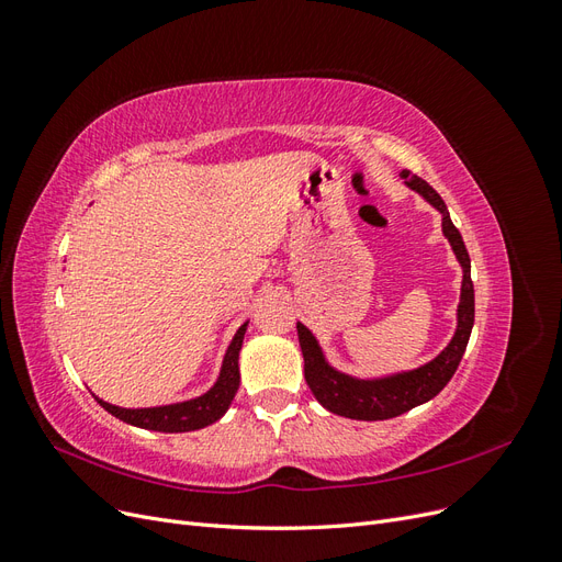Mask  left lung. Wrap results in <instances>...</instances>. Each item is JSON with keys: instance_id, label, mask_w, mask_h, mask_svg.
Returning a JSON list of instances; mask_svg holds the SVG:
<instances>
[{"instance_id": "obj_1", "label": "left lung", "mask_w": 562, "mask_h": 562, "mask_svg": "<svg viewBox=\"0 0 562 562\" xmlns=\"http://www.w3.org/2000/svg\"><path fill=\"white\" fill-rule=\"evenodd\" d=\"M401 178L411 190L419 192L427 199L436 211L443 213V234L457 255L459 265L464 269L462 279V297H459L457 310V330L450 339V345L440 351L434 361L422 366L417 370L398 372L391 378H378V380H356L351 375H345L335 368L328 366L323 359V351L316 342V337L297 323V337L304 356V380H307L312 394L316 401L328 407L330 413L342 415L349 419H363V422H378V419H391L398 417L407 411H413L415 405H422L431 401L440 389H443L462 361L464 349L469 345L471 328H473V281H471V260L467 246L462 241V234L452 225L450 213L446 209V201L434 187L413 176L411 171H403Z\"/></svg>"}]
</instances>
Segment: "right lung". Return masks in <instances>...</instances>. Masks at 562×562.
<instances>
[{
	"label": "right lung",
	"mask_w": 562,
	"mask_h": 562,
	"mask_svg": "<svg viewBox=\"0 0 562 562\" xmlns=\"http://www.w3.org/2000/svg\"><path fill=\"white\" fill-rule=\"evenodd\" d=\"M246 326L236 330L232 345L225 353L223 368H220V378L217 382L206 391V394L184 401V403H173V405H159V407H119L112 403L95 401L105 407V411L114 417H119L126 424H133V427L140 429H151V431H164V434H182V431H194L203 429L209 424L217 422L227 413V407L234 401L236 389H239V351L244 345V335Z\"/></svg>",
	"instance_id": "add662e5"
}]
</instances>
